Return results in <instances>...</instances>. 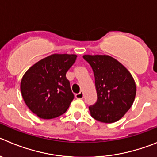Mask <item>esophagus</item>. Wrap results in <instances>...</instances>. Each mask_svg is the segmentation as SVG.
<instances>
[{"label":"esophagus","instance_id":"esophagus-1","mask_svg":"<svg viewBox=\"0 0 157 157\" xmlns=\"http://www.w3.org/2000/svg\"><path fill=\"white\" fill-rule=\"evenodd\" d=\"M75 98L77 99H82L83 98V93L82 91H80L79 94H77L75 95Z\"/></svg>","mask_w":157,"mask_h":157}]
</instances>
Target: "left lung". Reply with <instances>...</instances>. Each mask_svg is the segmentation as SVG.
Masks as SVG:
<instances>
[{
  "label": "left lung",
  "instance_id": "obj_1",
  "mask_svg": "<svg viewBox=\"0 0 157 157\" xmlns=\"http://www.w3.org/2000/svg\"><path fill=\"white\" fill-rule=\"evenodd\" d=\"M95 79L98 99L89 107L90 115L105 123L122 118L132 105L136 94L135 80L121 63L108 55H84Z\"/></svg>",
  "mask_w": 157,
  "mask_h": 157
}]
</instances>
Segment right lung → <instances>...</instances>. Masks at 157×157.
<instances>
[{
    "mask_svg": "<svg viewBox=\"0 0 157 157\" xmlns=\"http://www.w3.org/2000/svg\"><path fill=\"white\" fill-rule=\"evenodd\" d=\"M77 55L52 54L31 67L21 81V92L28 108L39 118L51 119L66 112L74 100L66 77Z\"/></svg>",
    "mask_w": 157,
    "mask_h": 157,
    "instance_id": "1",
    "label": "right lung"
}]
</instances>
